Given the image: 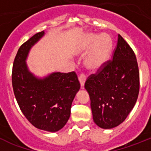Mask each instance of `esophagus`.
I'll use <instances>...</instances> for the list:
<instances>
[{
	"label": "esophagus",
	"mask_w": 151,
	"mask_h": 151,
	"mask_svg": "<svg viewBox=\"0 0 151 151\" xmlns=\"http://www.w3.org/2000/svg\"><path fill=\"white\" fill-rule=\"evenodd\" d=\"M78 80H79V82H80V85H81V88H84V85H85V82L86 81V78L84 75H80L79 76H78Z\"/></svg>",
	"instance_id": "obj_1"
}]
</instances>
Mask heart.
Returning a JSON list of instances; mask_svg holds the SVG:
<instances>
[{"instance_id":"obj_1","label":"heart","mask_w":151,"mask_h":151,"mask_svg":"<svg viewBox=\"0 0 151 151\" xmlns=\"http://www.w3.org/2000/svg\"><path fill=\"white\" fill-rule=\"evenodd\" d=\"M81 51L88 52L84 58V66L90 73H97L104 67L110 58L112 42L105 34H88L85 38Z\"/></svg>"}]
</instances>
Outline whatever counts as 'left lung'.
<instances>
[{
  "label": "left lung",
  "mask_w": 151,
  "mask_h": 151,
  "mask_svg": "<svg viewBox=\"0 0 151 151\" xmlns=\"http://www.w3.org/2000/svg\"><path fill=\"white\" fill-rule=\"evenodd\" d=\"M93 119L101 129L120 125L132 110L139 92V71L132 49L118 35L113 60L86 81Z\"/></svg>",
  "instance_id": "left-lung-1"
}]
</instances>
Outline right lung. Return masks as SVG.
Returning a JSON list of instances; mask_svg holds the SVG:
<instances>
[{"instance_id":"1","label":"right lung","mask_w":151,"mask_h":151,"mask_svg":"<svg viewBox=\"0 0 151 151\" xmlns=\"http://www.w3.org/2000/svg\"><path fill=\"white\" fill-rule=\"evenodd\" d=\"M45 35V31L37 33L19 47L13 62L12 83L17 103L29 122L38 129L56 132L69 120L80 84L74 72H54L40 77L29 70L26 60L30 50Z\"/></svg>"}]
</instances>
